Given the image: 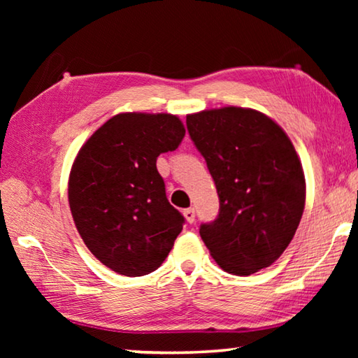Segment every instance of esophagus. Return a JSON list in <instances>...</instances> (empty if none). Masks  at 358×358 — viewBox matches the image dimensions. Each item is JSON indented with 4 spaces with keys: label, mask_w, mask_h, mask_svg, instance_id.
<instances>
[{
    "label": "esophagus",
    "mask_w": 358,
    "mask_h": 358,
    "mask_svg": "<svg viewBox=\"0 0 358 358\" xmlns=\"http://www.w3.org/2000/svg\"><path fill=\"white\" fill-rule=\"evenodd\" d=\"M183 215L186 217V221L189 222V224H192L194 221H196V211H194V208H186L183 211Z\"/></svg>",
    "instance_id": "obj_1"
}]
</instances>
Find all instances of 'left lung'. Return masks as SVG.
<instances>
[{"label": "left lung", "instance_id": "8db88e82", "mask_svg": "<svg viewBox=\"0 0 358 358\" xmlns=\"http://www.w3.org/2000/svg\"><path fill=\"white\" fill-rule=\"evenodd\" d=\"M220 197V213L201 224L211 257L227 273L270 266L294 238L305 208V175L290 138L252 108L222 107L186 117Z\"/></svg>", "mask_w": 358, "mask_h": 358}]
</instances>
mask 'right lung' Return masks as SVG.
I'll return each instance as SVG.
<instances>
[{
	"label": "right lung",
	"instance_id": "add662e5",
	"mask_svg": "<svg viewBox=\"0 0 358 358\" xmlns=\"http://www.w3.org/2000/svg\"><path fill=\"white\" fill-rule=\"evenodd\" d=\"M185 132L171 113H118L72 164L68 194L76 227L93 256L120 275L155 271L183 229L156 159L177 150Z\"/></svg>",
	"mask_w": 358,
	"mask_h": 358
}]
</instances>
